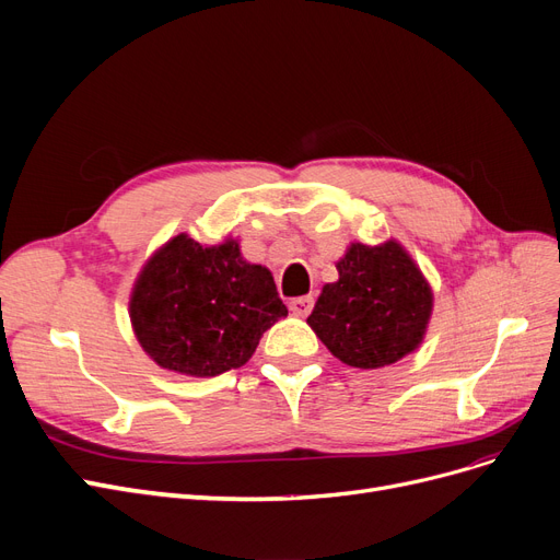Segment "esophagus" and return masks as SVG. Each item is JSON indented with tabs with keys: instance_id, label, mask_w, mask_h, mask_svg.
<instances>
[{
	"instance_id": "1",
	"label": "esophagus",
	"mask_w": 560,
	"mask_h": 560,
	"mask_svg": "<svg viewBox=\"0 0 560 560\" xmlns=\"http://www.w3.org/2000/svg\"><path fill=\"white\" fill-rule=\"evenodd\" d=\"M312 308H314V298L312 295L291 300V312L295 316H308V314H312Z\"/></svg>"
}]
</instances>
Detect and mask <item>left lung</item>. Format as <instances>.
Returning <instances> with one entry per match:
<instances>
[{
	"mask_svg": "<svg viewBox=\"0 0 560 560\" xmlns=\"http://www.w3.org/2000/svg\"><path fill=\"white\" fill-rule=\"evenodd\" d=\"M337 269L339 281L323 285L306 318L329 353L348 366L381 369L422 343L433 293L399 242H353Z\"/></svg>",
	"mask_w": 560,
	"mask_h": 560,
	"instance_id": "left-lung-1",
	"label": "left lung"
}]
</instances>
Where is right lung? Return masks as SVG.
I'll list each match as a JSON object with an SVG mask.
<instances>
[{"label":"right lung","instance_id":"add662e5","mask_svg":"<svg viewBox=\"0 0 560 560\" xmlns=\"http://www.w3.org/2000/svg\"><path fill=\"white\" fill-rule=\"evenodd\" d=\"M129 316L159 366L210 378L246 364L288 308L272 272L246 262L237 240L202 246L182 233L144 262Z\"/></svg>","mask_w":560,"mask_h":560}]
</instances>
